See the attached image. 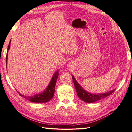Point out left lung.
I'll list each match as a JSON object with an SVG mask.
<instances>
[{"instance_id": "obj_1", "label": "left lung", "mask_w": 132, "mask_h": 132, "mask_svg": "<svg viewBox=\"0 0 132 132\" xmlns=\"http://www.w3.org/2000/svg\"><path fill=\"white\" fill-rule=\"evenodd\" d=\"M72 79L78 97L80 98L81 100L86 103H93L96 101H97L100 100H101L108 96H109L111 94H112L116 90L115 89L107 92V93H105L102 94H91L85 90L80 85H79V84L77 82V80H76V79L74 77V76H72Z\"/></svg>"}]
</instances>
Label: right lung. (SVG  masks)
Returning <instances> with one entry per match:
<instances>
[{"mask_svg": "<svg viewBox=\"0 0 132 132\" xmlns=\"http://www.w3.org/2000/svg\"><path fill=\"white\" fill-rule=\"evenodd\" d=\"M10 42H11V40L10 41L8 47H7V51L6 57V66H7V53H8V51L9 50L10 47ZM58 75H59L58 70H57L53 74L52 78L51 79V80L49 83L48 85V86L47 87V88L44 90L42 93L37 94L33 96H24L23 95H22L20 93H19L17 91L18 93L20 95L23 97L25 98L28 100H29L31 102L43 103V102H48L53 97L54 91H55V84H56V81L57 80V79L58 78Z\"/></svg>", "mask_w": 132, "mask_h": 132, "instance_id": "add662e5", "label": "right lung"}]
</instances>
